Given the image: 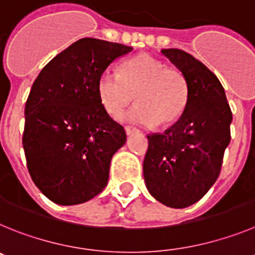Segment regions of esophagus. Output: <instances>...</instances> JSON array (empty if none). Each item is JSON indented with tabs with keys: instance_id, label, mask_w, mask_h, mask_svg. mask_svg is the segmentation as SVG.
Returning a JSON list of instances; mask_svg holds the SVG:
<instances>
[{
	"instance_id": "esophagus-1",
	"label": "esophagus",
	"mask_w": 255,
	"mask_h": 255,
	"mask_svg": "<svg viewBox=\"0 0 255 255\" xmlns=\"http://www.w3.org/2000/svg\"><path fill=\"white\" fill-rule=\"evenodd\" d=\"M138 132V129L134 127H130V126H126V133H127V136H132L133 133Z\"/></svg>"
}]
</instances>
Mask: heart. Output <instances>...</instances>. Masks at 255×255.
Returning a JSON list of instances; mask_svg holds the SVG:
<instances>
[{"instance_id": "obj_1", "label": "heart", "mask_w": 255, "mask_h": 255, "mask_svg": "<svg viewBox=\"0 0 255 255\" xmlns=\"http://www.w3.org/2000/svg\"><path fill=\"white\" fill-rule=\"evenodd\" d=\"M103 108L117 117L133 100L137 104L123 114L127 122L165 127L176 122L188 103V82L175 67L150 54H138L119 67V75L104 71L96 82Z\"/></svg>"}]
</instances>
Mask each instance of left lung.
Segmentation results:
<instances>
[{
    "instance_id": "8db88e82",
    "label": "left lung",
    "mask_w": 255,
    "mask_h": 255,
    "mask_svg": "<svg viewBox=\"0 0 255 255\" xmlns=\"http://www.w3.org/2000/svg\"><path fill=\"white\" fill-rule=\"evenodd\" d=\"M161 53L182 71L188 103L175 125L153 133L143 160V176L151 196L162 205L185 208L215 184L230 143L233 113L216 75L182 49Z\"/></svg>"
}]
</instances>
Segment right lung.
I'll use <instances>...</instances> for the list:
<instances>
[{
	"mask_svg": "<svg viewBox=\"0 0 255 255\" xmlns=\"http://www.w3.org/2000/svg\"><path fill=\"white\" fill-rule=\"evenodd\" d=\"M132 49L82 38L48 62L31 86L22 134L27 170L57 205H80L107 187L112 157L127 136L103 108L96 82Z\"/></svg>",
	"mask_w": 255,
	"mask_h": 255,
	"instance_id": "obj_1",
	"label": "right lung"
}]
</instances>
